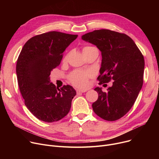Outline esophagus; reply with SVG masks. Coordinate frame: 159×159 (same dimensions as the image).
Returning a JSON list of instances; mask_svg holds the SVG:
<instances>
[{"mask_svg":"<svg viewBox=\"0 0 159 159\" xmlns=\"http://www.w3.org/2000/svg\"><path fill=\"white\" fill-rule=\"evenodd\" d=\"M86 90H83V89H77V93H84L86 92Z\"/></svg>","mask_w":159,"mask_h":159,"instance_id":"obj_1","label":"esophagus"}]
</instances>
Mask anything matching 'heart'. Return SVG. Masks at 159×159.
I'll list each match as a JSON object with an SVG mask.
<instances>
[{
	"label": "heart",
	"instance_id": "1",
	"mask_svg": "<svg viewBox=\"0 0 159 159\" xmlns=\"http://www.w3.org/2000/svg\"><path fill=\"white\" fill-rule=\"evenodd\" d=\"M91 48V46H86L83 48V52L85 51L86 49ZM67 57L64 58V61L67 59ZM92 76V74L91 72L87 71H82V70H75L72 72L69 76V80L75 86L80 88H85L88 85V79Z\"/></svg>",
	"mask_w": 159,
	"mask_h": 159
}]
</instances>
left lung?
<instances>
[{"label":"left lung","mask_w":159,"mask_h":159,"mask_svg":"<svg viewBox=\"0 0 159 159\" xmlns=\"http://www.w3.org/2000/svg\"><path fill=\"white\" fill-rule=\"evenodd\" d=\"M82 39L95 45L102 54L97 79L100 83L114 80L106 92L101 88L92 107L95 114L107 121L116 120L126 115L134 104L143 84L144 57L129 36L110 30L86 33Z\"/></svg>","instance_id":"8db88e82"}]
</instances>
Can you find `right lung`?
I'll use <instances>...</instances> for the list:
<instances>
[{"mask_svg": "<svg viewBox=\"0 0 159 159\" xmlns=\"http://www.w3.org/2000/svg\"><path fill=\"white\" fill-rule=\"evenodd\" d=\"M77 37L58 31L36 35L26 42L18 57L16 72L25 105L42 121L57 122L70 110L76 91L70 85L56 88L50 82L49 75Z\"/></svg>", "mask_w": 159, "mask_h": 159, "instance_id": "obj_1", "label": "right lung"}]
</instances>
